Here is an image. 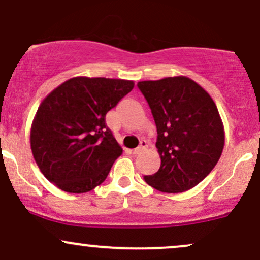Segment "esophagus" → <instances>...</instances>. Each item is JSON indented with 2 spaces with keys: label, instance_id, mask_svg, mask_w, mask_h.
Masks as SVG:
<instances>
[{
  "label": "esophagus",
  "instance_id": "esophagus-1",
  "mask_svg": "<svg viewBox=\"0 0 260 260\" xmlns=\"http://www.w3.org/2000/svg\"><path fill=\"white\" fill-rule=\"evenodd\" d=\"M146 147H147V142H146V141H141V143H140V146H139V147L134 149V151H133V153L135 154V155H136V154H140V153H141V152H142L143 149H145Z\"/></svg>",
  "mask_w": 260,
  "mask_h": 260
}]
</instances>
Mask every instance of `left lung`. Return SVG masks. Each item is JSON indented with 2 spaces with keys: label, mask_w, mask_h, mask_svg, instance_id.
<instances>
[{
  "label": "left lung",
  "mask_w": 260,
  "mask_h": 260,
  "mask_svg": "<svg viewBox=\"0 0 260 260\" xmlns=\"http://www.w3.org/2000/svg\"><path fill=\"white\" fill-rule=\"evenodd\" d=\"M157 126L160 168L145 181L155 190L179 193L194 187L214 169L225 143L214 101L187 76L137 82Z\"/></svg>",
  "instance_id": "obj_1"
}]
</instances>
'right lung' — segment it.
<instances>
[{"instance_id": "right-lung-1", "label": "right lung", "mask_w": 260, "mask_h": 260, "mask_svg": "<svg viewBox=\"0 0 260 260\" xmlns=\"http://www.w3.org/2000/svg\"><path fill=\"white\" fill-rule=\"evenodd\" d=\"M123 79L76 76L42 101L30 131V146L45 178L69 193H84L105 181L123 153L106 125V114L134 88Z\"/></svg>"}]
</instances>
